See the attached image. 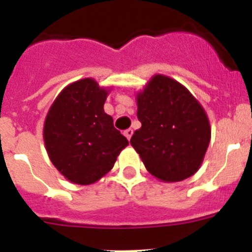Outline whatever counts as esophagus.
Segmentation results:
<instances>
[{
	"instance_id": "obj_1",
	"label": "esophagus",
	"mask_w": 252,
	"mask_h": 252,
	"mask_svg": "<svg viewBox=\"0 0 252 252\" xmlns=\"http://www.w3.org/2000/svg\"><path fill=\"white\" fill-rule=\"evenodd\" d=\"M125 136L127 137V140H131V136H132L133 131L131 130V128H127V130H125Z\"/></svg>"
}]
</instances>
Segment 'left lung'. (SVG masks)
<instances>
[{
	"label": "left lung",
	"instance_id": "8db88e82",
	"mask_svg": "<svg viewBox=\"0 0 252 252\" xmlns=\"http://www.w3.org/2000/svg\"><path fill=\"white\" fill-rule=\"evenodd\" d=\"M141 127L130 142L151 175L165 183L192 177L201 168L211 140L203 106L173 78L155 74L137 92Z\"/></svg>",
	"mask_w": 252,
	"mask_h": 252
}]
</instances>
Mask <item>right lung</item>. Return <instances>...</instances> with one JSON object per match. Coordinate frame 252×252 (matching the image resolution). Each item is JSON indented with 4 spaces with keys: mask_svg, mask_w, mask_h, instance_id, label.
Masks as SVG:
<instances>
[{
    "mask_svg": "<svg viewBox=\"0 0 252 252\" xmlns=\"http://www.w3.org/2000/svg\"><path fill=\"white\" fill-rule=\"evenodd\" d=\"M110 92L111 87L83 78L68 84L46 113L43 130L46 153L70 183L90 186L98 182L128 145L103 110Z\"/></svg>",
    "mask_w": 252,
    "mask_h": 252,
    "instance_id": "1",
    "label": "right lung"
}]
</instances>
